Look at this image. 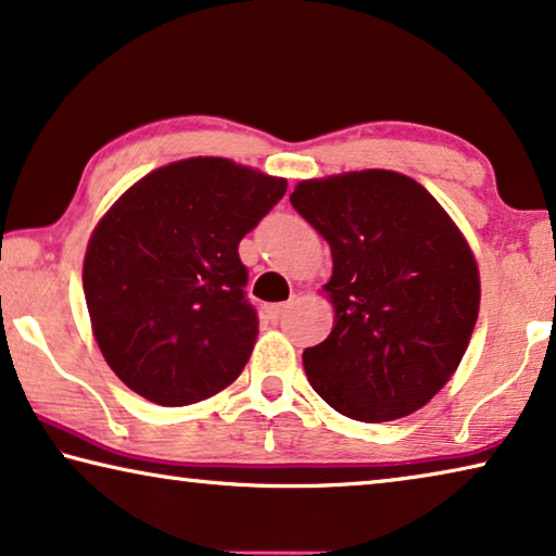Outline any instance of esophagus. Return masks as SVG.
<instances>
[{
    "label": "esophagus",
    "mask_w": 556,
    "mask_h": 556,
    "mask_svg": "<svg viewBox=\"0 0 556 556\" xmlns=\"http://www.w3.org/2000/svg\"><path fill=\"white\" fill-rule=\"evenodd\" d=\"M292 304L294 302H281V304H269L267 306V314H269V319H281V316H285L289 309H292Z\"/></svg>",
    "instance_id": "1"
}]
</instances>
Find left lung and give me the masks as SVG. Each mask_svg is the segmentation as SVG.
<instances>
[{"label":"left lung","mask_w":556,"mask_h":556,"mask_svg":"<svg viewBox=\"0 0 556 556\" xmlns=\"http://www.w3.org/2000/svg\"><path fill=\"white\" fill-rule=\"evenodd\" d=\"M292 205L331 247L333 329L304 349L312 389L361 422L410 416L451 381L480 312V271L451 215L408 175L302 180Z\"/></svg>","instance_id":"obj_1"}]
</instances>
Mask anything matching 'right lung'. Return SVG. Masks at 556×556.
Returning <instances> with one entry per match:
<instances>
[{"instance_id":"obj_1","label":"right lung","mask_w":556,"mask_h":556,"mask_svg":"<svg viewBox=\"0 0 556 556\" xmlns=\"http://www.w3.org/2000/svg\"><path fill=\"white\" fill-rule=\"evenodd\" d=\"M285 192V178L188 157L148 173L101 217L84 294L105 364L130 391L190 405L242 374L260 321L237 247Z\"/></svg>"}]
</instances>
